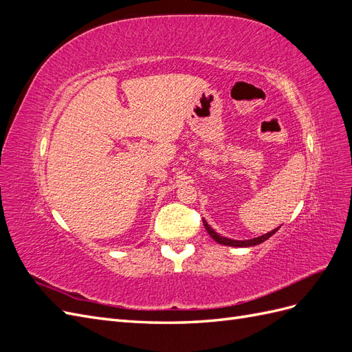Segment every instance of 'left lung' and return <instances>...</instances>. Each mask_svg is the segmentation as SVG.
Masks as SVG:
<instances>
[{"label":"left lung","mask_w":352,"mask_h":352,"mask_svg":"<svg viewBox=\"0 0 352 352\" xmlns=\"http://www.w3.org/2000/svg\"><path fill=\"white\" fill-rule=\"evenodd\" d=\"M204 228L207 229V232H208V235L214 239L216 242H219V243H221V245H228V247H254V245H258V243H261V242H264L265 239H269L273 233L278 230V229H274V230H272V232H269V233H265V235H263V236H258V238H254V239H247V241H235V239H229V238H223V236H220L219 233H216L214 230H212L211 228H210V225L208 223L204 220Z\"/></svg>","instance_id":"left-lung-1"}]
</instances>
